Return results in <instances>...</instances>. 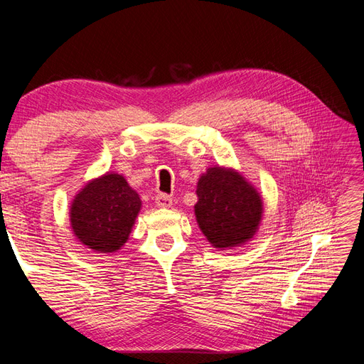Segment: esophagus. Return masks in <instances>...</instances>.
I'll return each instance as SVG.
<instances>
[{"label": "esophagus", "mask_w": 364, "mask_h": 364, "mask_svg": "<svg viewBox=\"0 0 364 364\" xmlns=\"http://www.w3.org/2000/svg\"><path fill=\"white\" fill-rule=\"evenodd\" d=\"M155 203L159 208H170L173 205V199H171V196L165 194V193H161V194H158L155 197Z\"/></svg>", "instance_id": "obj_1"}]
</instances>
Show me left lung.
Segmentation results:
<instances>
[{
	"mask_svg": "<svg viewBox=\"0 0 364 364\" xmlns=\"http://www.w3.org/2000/svg\"><path fill=\"white\" fill-rule=\"evenodd\" d=\"M194 211L209 243L218 249L235 247L258 229L262 202L241 176L222 167L208 168L197 183Z\"/></svg>",
	"mask_w": 364,
	"mask_h": 364,
	"instance_id": "8db88e82",
	"label": "left lung"
}]
</instances>
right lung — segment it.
<instances>
[{
    "mask_svg": "<svg viewBox=\"0 0 364 364\" xmlns=\"http://www.w3.org/2000/svg\"><path fill=\"white\" fill-rule=\"evenodd\" d=\"M141 199L121 174L87 183L71 205V226L85 246L112 253L123 246L139 213Z\"/></svg>",
    "mask_w": 364,
    "mask_h": 364,
    "instance_id": "right-lung-1",
    "label": "right lung"
}]
</instances>
